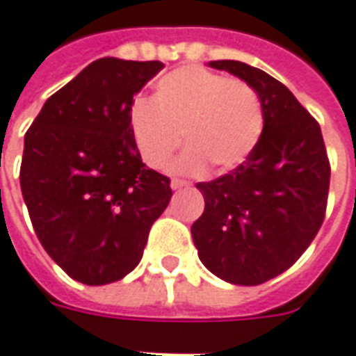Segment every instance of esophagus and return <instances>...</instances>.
I'll list each match as a JSON object with an SVG mask.
<instances>
[{"label":"esophagus","instance_id":"obj_1","mask_svg":"<svg viewBox=\"0 0 356 356\" xmlns=\"http://www.w3.org/2000/svg\"><path fill=\"white\" fill-rule=\"evenodd\" d=\"M170 186H172V190H182V188H186V186H188V182H184V180H178V178H174L172 182H170Z\"/></svg>","mask_w":356,"mask_h":356}]
</instances>
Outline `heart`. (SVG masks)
Returning <instances> with one entry per match:
<instances>
[{
    "instance_id": "b5f03b06",
    "label": "heart",
    "mask_w": 356,
    "mask_h": 356,
    "mask_svg": "<svg viewBox=\"0 0 356 356\" xmlns=\"http://www.w3.org/2000/svg\"><path fill=\"white\" fill-rule=\"evenodd\" d=\"M128 122L134 145L149 168H163L184 140L188 151L176 170L199 172L211 166L220 174L253 153L263 136L264 109L259 93L243 80L182 67L159 80L151 102L134 103Z\"/></svg>"
}]
</instances>
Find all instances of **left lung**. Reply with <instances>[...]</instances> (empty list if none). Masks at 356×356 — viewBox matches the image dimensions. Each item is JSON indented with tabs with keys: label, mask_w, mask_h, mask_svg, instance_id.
Wrapping results in <instances>:
<instances>
[{
	"label": "left lung",
	"mask_w": 356,
	"mask_h": 356,
	"mask_svg": "<svg viewBox=\"0 0 356 356\" xmlns=\"http://www.w3.org/2000/svg\"><path fill=\"white\" fill-rule=\"evenodd\" d=\"M259 93L264 130L228 174L197 182L205 211L191 226L199 259L214 276L259 286L297 263L324 222L330 190L320 124L280 80L241 61H211Z\"/></svg>",
	"instance_id": "obj_1"
}]
</instances>
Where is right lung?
Masks as SVG:
<instances>
[{"instance_id": "obj_1", "label": "right lung", "mask_w": 356, "mask_h": 356, "mask_svg": "<svg viewBox=\"0 0 356 356\" xmlns=\"http://www.w3.org/2000/svg\"><path fill=\"white\" fill-rule=\"evenodd\" d=\"M161 61L103 57L45 102L24 134L21 190L47 254L70 278L103 286L142 261L170 178L142 163L130 109Z\"/></svg>"}]
</instances>
